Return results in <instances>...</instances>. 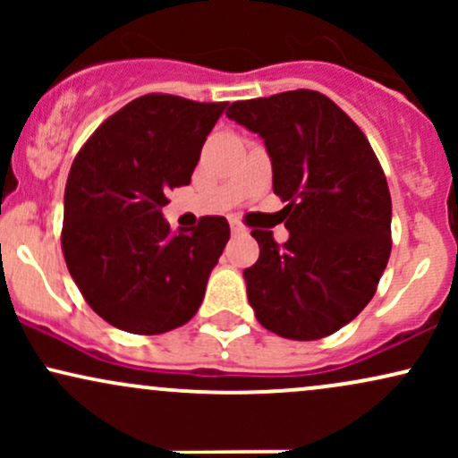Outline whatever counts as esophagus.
<instances>
[{
  "label": "esophagus",
  "mask_w": 458,
  "mask_h": 458,
  "mask_svg": "<svg viewBox=\"0 0 458 458\" xmlns=\"http://www.w3.org/2000/svg\"><path fill=\"white\" fill-rule=\"evenodd\" d=\"M230 228H233L234 234H245V225H241L239 222H234V219H233V222H230Z\"/></svg>",
  "instance_id": "esophagus-1"
}]
</instances>
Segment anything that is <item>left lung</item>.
Returning a JSON list of instances; mask_svg holds the SVG:
<instances>
[{
  "label": "left lung",
  "instance_id": "left-lung-1",
  "mask_svg": "<svg viewBox=\"0 0 458 458\" xmlns=\"http://www.w3.org/2000/svg\"><path fill=\"white\" fill-rule=\"evenodd\" d=\"M230 120L265 140L286 243L251 230L260 256L243 271L265 329L288 340L334 334L368 306L392 251V198L370 141L331 98L291 90L236 101Z\"/></svg>",
  "mask_w": 458,
  "mask_h": 458
}]
</instances>
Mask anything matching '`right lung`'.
<instances>
[{
    "instance_id": "right-lung-1",
    "label": "right lung",
    "mask_w": 458,
    "mask_h": 458,
    "mask_svg": "<svg viewBox=\"0 0 458 458\" xmlns=\"http://www.w3.org/2000/svg\"><path fill=\"white\" fill-rule=\"evenodd\" d=\"M228 103L144 94L81 146L68 172L62 251L94 312L129 334L155 335L193 318L230 239L225 217L191 233L163 219L170 189L189 185Z\"/></svg>"
}]
</instances>
